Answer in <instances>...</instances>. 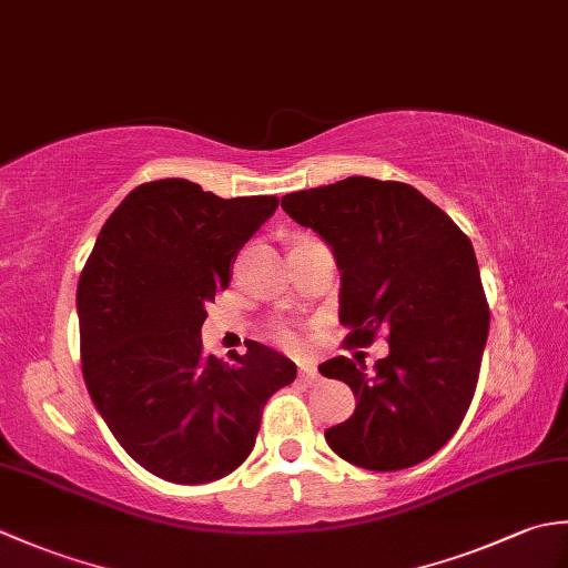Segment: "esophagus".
<instances>
[{"label": "esophagus", "instance_id": "1", "mask_svg": "<svg viewBox=\"0 0 568 568\" xmlns=\"http://www.w3.org/2000/svg\"><path fill=\"white\" fill-rule=\"evenodd\" d=\"M300 381L307 385L320 383V371L315 366H300Z\"/></svg>", "mask_w": 568, "mask_h": 568}]
</instances>
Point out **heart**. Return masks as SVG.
I'll use <instances>...</instances> for the list:
<instances>
[{
    "mask_svg": "<svg viewBox=\"0 0 568 568\" xmlns=\"http://www.w3.org/2000/svg\"><path fill=\"white\" fill-rule=\"evenodd\" d=\"M275 339L281 342L283 346H287V348H295L297 346V336L291 329H277L275 332Z\"/></svg>",
    "mask_w": 568,
    "mask_h": 568,
    "instance_id": "heart-1",
    "label": "heart"
}]
</instances>
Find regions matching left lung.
Returning a JSON list of instances; mask_svg holds the SVG:
<instances>
[{"instance_id": "1", "label": "left lung", "mask_w": 568, "mask_h": 568, "mask_svg": "<svg viewBox=\"0 0 568 568\" xmlns=\"http://www.w3.org/2000/svg\"><path fill=\"white\" fill-rule=\"evenodd\" d=\"M283 210L315 229L342 268L344 344L388 334L390 354L366 373L361 354L320 373L354 390V415L324 432L344 462L400 470L449 442L474 400L488 339V300L474 246L413 185L352 175L291 192Z\"/></svg>"}]
</instances>
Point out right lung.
Masks as SVG:
<instances>
[{
    "mask_svg": "<svg viewBox=\"0 0 568 568\" xmlns=\"http://www.w3.org/2000/svg\"><path fill=\"white\" fill-rule=\"evenodd\" d=\"M277 197H216L165 178L131 190L104 222L78 283L80 358L92 403L153 476L195 486L246 462L263 405L291 385V358L258 342L204 354L207 303Z\"/></svg>",
    "mask_w": 568,
    "mask_h": 568,
    "instance_id": "obj_1",
    "label": "right lung"
}]
</instances>
